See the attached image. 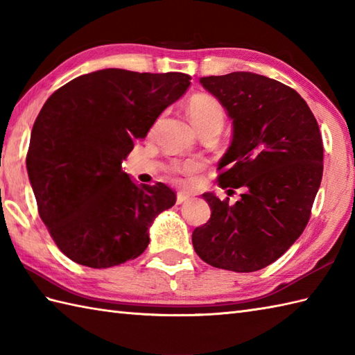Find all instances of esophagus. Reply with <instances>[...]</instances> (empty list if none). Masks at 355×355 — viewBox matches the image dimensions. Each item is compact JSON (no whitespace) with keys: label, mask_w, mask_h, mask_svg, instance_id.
<instances>
[{"label":"esophagus","mask_w":355,"mask_h":355,"mask_svg":"<svg viewBox=\"0 0 355 355\" xmlns=\"http://www.w3.org/2000/svg\"><path fill=\"white\" fill-rule=\"evenodd\" d=\"M187 200H189V195H186L183 192L177 193V205H183V202H186Z\"/></svg>","instance_id":"1"}]
</instances>
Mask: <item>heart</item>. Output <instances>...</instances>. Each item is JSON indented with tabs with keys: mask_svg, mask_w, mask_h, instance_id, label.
Listing matches in <instances>:
<instances>
[{
	"mask_svg": "<svg viewBox=\"0 0 355 355\" xmlns=\"http://www.w3.org/2000/svg\"><path fill=\"white\" fill-rule=\"evenodd\" d=\"M187 112L192 119L193 125L201 130L206 126H223L224 123V108L216 97L210 94H195L187 103ZM197 163H187L184 166L173 164L171 168L172 173H180L184 171L197 169Z\"/></svg>",
	"mask_w": 355,
	"mask_h": 355,
	"instance_id": "b5f03b06",
	"label": "heart"
}]
</instances>
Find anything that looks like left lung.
<instances>
[{
  "instance_id": "left-lung-1",
  "label": "left lung",
  "mask_w": 355,
  "mask_h": 355,
  "mask_svg": "<svg viewBox=\"0 0 355 355\" xmlns=\"http://www.w3.org/2000/svg\"><path fill=\"white\" fill-rule=\"evenodd\" d=\"M233 120V137L218 163V184L241 198L202 197L210 220L192 233L212 267L250 273L288 250L306 227L323 173V141L306 102L282 82L248 71L201 78Z\"/></svg>"
}]
</instances>
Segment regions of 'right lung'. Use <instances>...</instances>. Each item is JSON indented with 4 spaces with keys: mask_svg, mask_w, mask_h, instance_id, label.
Returning a JSON list of instances; mask_svg holds the SVG:
<instances>
[{
    "mask_svg": "<svg viewBox=\"0 0 355 355\" xmlns=\"http://www.w3.org/2000/svg\"><path fill=\"white\" fill-rule=\"evenodd\" d=\"M189 80L107 69L70 80L44 103L26 163L37 212L67 258L108 268L146 250L149 225L177 195L163 183L137 186L122 162Z\"/></svg>",
    "mask_w": 355,
    "mask_h": 355,
    "instance_id": "obj_1",
    "label": "right lung"
}]
</instances>
